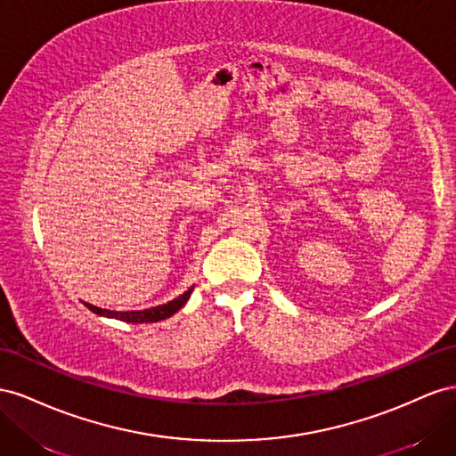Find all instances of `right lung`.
<instances>
[{
    "instance_id": "right-lung-1",
    "label": "right lung",
    "mask_w": 456,
    "mask_h": 456,
    "mask_svg": "<svg viewBox=\"0 0 456 456\" xmlns=\"http://www.w3.org/2000/svg\"><path fill=\"white\" fill-rule=\"evenodd\" d=\"M191 292H192V289H189L185 294H181L172 302H167L164 305H156L151 309H142V311H109V309H101V307H95L91 304H86V305H87V309L94 311V314L102 315V317H114V319H120L126 322H156V321L172 317L175 311L183 307L189 300Z\"/></svg>"
}]
</instances>
